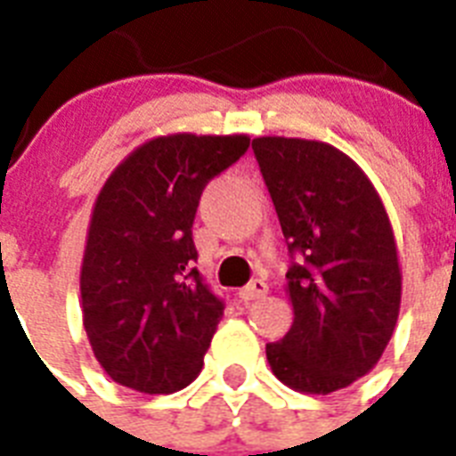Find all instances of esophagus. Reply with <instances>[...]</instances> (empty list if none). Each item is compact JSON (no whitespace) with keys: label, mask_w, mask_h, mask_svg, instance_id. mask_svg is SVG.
<instances>
[{"label":"esophagus","mask_w":456,"mask_h":456,"mask_svg":"<svg viewBox=\"0 0 456 456\" xmlns=\"http://www.w3.org/2000/svg\"><path fill=\"white\" fill-rule=\"evenodd\" d=\"M267 291H270V286L265 284L263 279H256V281H250L248 286H243V289H239V298H241L243 303H250V300L263 298V296Z\"/></svg>","instance_id":"34e87169"}]
</instances>
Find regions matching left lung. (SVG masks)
I'll use <instances>...</instances> for the list:
<instances>
[{"mask_svg": "<svg viewBox=\"0 0 456 456\" xmlns=\"http://www.w3.org/2000/svg\"><path fill=\"white\" fill-rule=\"evenodd\" d=\"M253 153L289 253L293 324L267 346L279 381L329 395L381 360L400 314L403 272L379 191L353 158L326 142L257 137Z\"/></svg>", "mask_w": 456, "mask_h": 456, "instance_id": "8db88e82", "label": "left lung"}]
</instances>
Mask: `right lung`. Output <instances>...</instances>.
Wrapping results in <instances>:
<instances>
[{
  "label": "right lung",
  "mask_w": 456,
  "mask_h": 456,
  "mask_svg": "<svg viewBox=\"0 0 456 456\" xmlns=\"http://www.w3.org/2000/svg\"><path fill=\"white\" fill-rule=\"evenodd\" d=\"M246 134L177 132L137 146L94 200L82 256V324L96 362L125 388L167 395L199 376L224 305L196 263L193 217Z\"/></svg>",
  "instance_id": "add662e5"
}]
</instances>
